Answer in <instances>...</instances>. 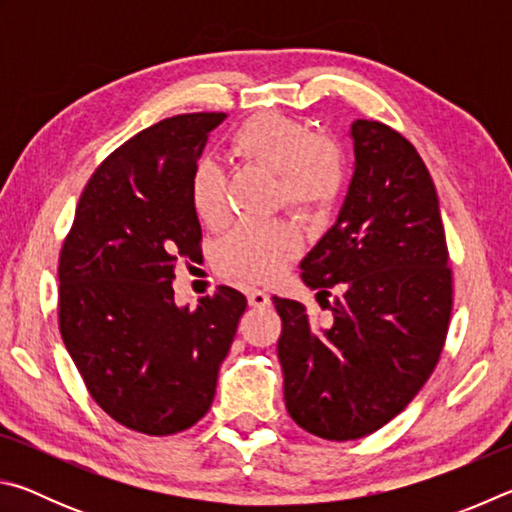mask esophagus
Returning a JSON list of instances; mask_svg holds the SVG:
<instances>
[{
    "instance_id": "34e87169",
    "label": "esophagus",
    "mask_w": 512,
    "mask_h": 512,
    "mask_svg": "<svg viewBox=\"0 0 512 512\" xmlns=\"http://www.w3.org/2000/svg\"><path fill=\"white\" fill-rule=\"evenodd\" d=\"M248 302L253 307H266L268 302H271V296H268L266 291H259V289H250L248 291Z\"/></svg>"
}]
</instances>
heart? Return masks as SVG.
<instances>
[{
	"instance_id": "heart-1",
	"label": "heart",
	"mask_w": 512,
	"mask_h": 512,
	"mask_svg": "<svg viewBox=\"0 0 512 512\" xmlns=\"http://www.w3.org/2000/svg\"><path fill=\"white\" fill-rule=\"evenodd\" d=\"M237 160L277 173V198L293 212L314 216L329 210L343 189V155L339 146L314 137L305 124L277 112H259L230 137ZM189 196L198 219L219 223L225 212V180L212 162H201L192 176ZM300 250V235L284 221L241 223L223 239V271L250 282H268L284 271Z\"/></svg>"
}]
</instances>
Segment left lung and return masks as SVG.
I'll return each mask as SVG.
<instances>
[{
	"mask_svg": "<svg viewBox=\"0 0 512 512\" xmlns=\"http://www.w3.org/2000/svg\"><path fill=\"white\" fill-rule=\"evenodd\" d=\"M350 137L341 212L300 262L316 298L327 305L332 287L343 296L323 325L302 302L273 298L284 404L327 440L363 438L404 411L436 368L452 316L445 228L422 158L379 121L357 119Z\"/></svg>",
	"mask_w": 512,
	"mask_h": 512,
	"instance_id": "8db88e82",
	"label": "left lung"
}]
</instances>
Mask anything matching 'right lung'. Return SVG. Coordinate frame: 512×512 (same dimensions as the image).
<instances>
[{"label": "right lung", "instance_id": "right-lung-1", "mask_svg": "<svg viewBox=\"0 0 512 512\" xmlns=\"http://www.w3.org/2000/svg\"><path fill=\"white\" fill-rule=\"evenodd\" d=\"M225 112L164 119L110 153L76 205L58 262L65 348L103 411L169 436L212 406L246 296L219 287L178 307V259L201 255L189 185Z\"/></svg>", "mask_w": 512, "mask_h": 512}]
</instances>
